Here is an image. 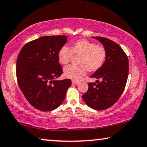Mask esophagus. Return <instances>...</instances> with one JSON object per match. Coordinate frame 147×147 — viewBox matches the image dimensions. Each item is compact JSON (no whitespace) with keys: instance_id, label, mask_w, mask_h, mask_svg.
<instances>
[{"instance_id":"34e87169","label":"esophagus","mask_w":147,"mask_h":147,"mask_svg":"<svg viewBox=\"0 0 147 147\" xmlns=\"http://www.w3.org/2000/svg\"><path fill=\"white\" fill-rule=\"evenodd\" d=\"M79 83H80V82L78 81H74H74H72V84H73L74 85H78V84Z\"/></svg>"}]
</instances>
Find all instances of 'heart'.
Wrapping results in <instances>:
<instances>
[{"label":"heart","mask_w":147,"mask_h":147,"mask_svg":"<svg viewBox=\"0 0 147 147\" xmlns=\"http://www.w3.org/2000/svg\"><path fill=\"white\" fill-rule=\"evenodd\" d=\"M106 50L103 46L81 39L73 42L70 47L63 46L58 52V60L62 65H67L74 55L80 57L78 60L79 66L68 65L63 69L65 78L76 81L85 76L87 70L94 72L100 69L106 61Z\"/></svg>","instance_id":"b5f03b06"}]
</instances>
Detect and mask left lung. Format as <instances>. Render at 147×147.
I'll return each mask as SVG.
<instances>
[{
    "label": "left lung",
    "mask_w": 147,
    "mask_h": 147,
    "mask_svg": "<svg viewBox=\"0 0 147 147\" xmlns=\"http://www.w3.org/2000/svg\"><path fill=\"white\" fill-rule=\"evenodd\" d=\"M104 45L106 58L102 67L91 78L96 83H88V90L82 96L84 101L92 109L104 110L116 103L122 95L128 76V59L121 47L107 38L92 37ZM98 79H101L99 82Z\"/></svg>",
    "instance_id": "1"
}]
</instances>
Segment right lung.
<instances>
[{"label": "right lung", "mask_w": 147, "mask_h": 147, "mask_svg": "<svg viewBox=\"0 0 147 147\" xmlns=\"http://www.w3.org/2000/svg\"><path fill=\"white\" fill-rule=\"evenodd\" d=\"M65 35L45 36L26 43L19 52L16 74L25 97L36 109L49 112L65 99L69 79L56 80L63 74L58 52L67 42Z\"/></svg>", "instance_id": "add662e5"}]
</instances>
